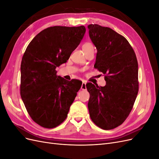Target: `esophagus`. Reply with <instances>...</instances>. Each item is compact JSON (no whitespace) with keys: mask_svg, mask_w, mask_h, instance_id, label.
Segmentation results:
<instances>
[{"mask_svg":"<svg viewBox=\"0 0 159 159\" xmlns=\"http://www.w3.org/2000/svg\"><path fill=\"white\" fill-rule=\"evenodd\" d=\"M81 89H83V90L86 89V82H85V81H84L82 82V84H81Z\"/></svg>","mask_w":159,"mask_h":159,"instance_id":"1","label":"esophagus"}]
</instances>
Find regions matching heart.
<instances>
[{"label":"heart","instance_id":"b5f03b06","mask_svg":"<svg viewBox=\"0 0 159 159\" xmlns=\"http://www.w3.org/2000/svg\"><path fill=\"white\" fill-rule=\"evenodd\" d=\"M82 48L85 54L91 51H94V46L93 44L89 42L84 43V44L82 45Z\"/></svg>","mask_w":159,"mask_h":159}]
</instances>
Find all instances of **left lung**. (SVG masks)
<instances>
[{"label": "left lung", "mask_w": 159, "mask_h": 159, "mask_svg": "<svg viewBox=\"0 0 159 159\" xmlns=\"http://www.w3.org/2000/svg\"><path fill=\"white\" fill-rule=\"evenodd\" d=\"M89 38L97 49L94 68L105 74L106 85L86 84L93 122L104 130L121 125L133 108L139 91L138 62L131 46L108 27L89 25Z\"/></svg>", "instance_id": "8db88e82"}]
</instances>
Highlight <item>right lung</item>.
Returning <instances> with one entry per match:
<instances>
[{
	"label": "right lung",
	"mask_w": 159,
	"mask_h": 159,
	"mask_svg": "<svg viewBox=\"0 0 159 159\" xmlns=\"http://www.w3.org/2000/svg\"><path fill=\"white\" fill-rule=\"evenodd\" d=\"M84 26H52L33 38L23 55L20 95L35 123L48 129L64 122L82 82L67 81L56 68L66 63L85 33Z\"/></svg>",
	"instance_id": "1"
}]
</instances>
